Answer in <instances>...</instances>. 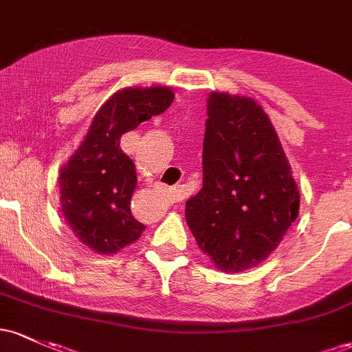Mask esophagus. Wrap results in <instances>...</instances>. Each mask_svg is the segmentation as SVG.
I'll list each match as a JSON object with an SVG mask.
<instances>
[{
  "label": "esophagus",
  "instance_id": "esophagus-1",
  "mask_svg": "<svg viewBox=\"0 0 352 352\" xmlns=\"http://www.w3.org/2000/svg\"><path fill=\"white\" fill-rule=\"evenodd\" d=\"M167 197L170 199V202H179L180 200V194H179V188L172 187V188H167Z\"/></svg>",
  "mask_w": 352,
  "mask_h": 352
}]
</instances>
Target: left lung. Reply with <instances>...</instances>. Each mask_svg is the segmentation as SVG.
<instances>
[{"instance_id": "obj_1", "label": "left lung", "mask_w": 352, "mask_h": 352, "mask_svg": "<svg viewBox=\"0 0 352 352\" xmlns=\"http://www.w3.org/2000/svg\"><path fill=\"white\" fill-rule=\"evenodd\" d=\"M204 179L185 204L197 245L223 272L264 262L299 215V190L267 113L254 98H207Z\"/></svg>"}]
</instances>
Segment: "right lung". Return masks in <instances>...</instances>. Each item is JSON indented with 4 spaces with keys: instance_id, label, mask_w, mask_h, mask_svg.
<instances>
[{
    "instance_id": "obj_1",
    "label": "right lung",
    "mask_w": 352,
    "mask_h": 352,
    "mask_svg": "<svg viewBox=\"0 0 352 352\" xmlns=\"http://www.w3.org/2000/svg\"><path fill=\"white\" fill-rule=\"evenodd\" d=\"M164 85L126 87L100 107L78 148L60 168V202L78 241L96 254H117L145 230L130 210L137 187L135 164L120 148L123 133L135 130L173 102Z\"/></svg>"
}]
</instances>
